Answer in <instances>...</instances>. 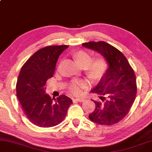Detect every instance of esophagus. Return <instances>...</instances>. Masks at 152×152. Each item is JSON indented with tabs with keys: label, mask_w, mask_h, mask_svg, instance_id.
Listing matches in <instances>:
<instances>
[{
	"label": "esophagus",
	"mask_w": 152,
	"mask_h": 152,
	"mask_svg": "<svg viewBox=\"0 0 152 152\" xmlns=\"http://www.w3.org/2000/svg\"><path fill=\"white\" fill-rule=\"evenodd\" d=\"M76 100L78 101L79 102H84L86 99H85V98H83V97H76Z\"/></svg>",
	"instance_id": "34e87169"
}]
</instances>
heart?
<instances>
[{"instance_id":"heart-1","label":"heart","mask_w":152,"mask_h":152,"mask_svg":"<svg viewBox=\"0 0 152 152\" xmlns=\"http://www.w3.org/2000/svg\"><path fill=\"white\" fill-rule=\"evenodd\" d=\"M78 64L86 71V75L93 80H97L104 75L107 71L108 64L105 58L98 56L92 58L91 53L86 50H79L74 54ZM88 82L81 80H74L69 85V89L74 94H79L87 87Z\"/></svg>"}]
</instances>
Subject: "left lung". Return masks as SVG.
Returning a JSON list of instances; mask_svg holds the SVG:
<instances>
[{
	"label": "left lung",
	"instance_id": "obj_1",
	"mask_svg": "<svg viewBox=\"0 0 152 152\" xmlns=\"http://www.w3.org/2000/svg\"><path fill=\"white\" fill-rule=\"evenodd\" d=\"M82 45L101 53L109 65L97 86L91 90L100 100H93L96 108L89 119L102 125L117 123L128 115L136 96L134 71L122 52L110 44L92 41Z\"/></svg>",
	"mask_w": 152,
	"mask_h": 152
}]
</instances>
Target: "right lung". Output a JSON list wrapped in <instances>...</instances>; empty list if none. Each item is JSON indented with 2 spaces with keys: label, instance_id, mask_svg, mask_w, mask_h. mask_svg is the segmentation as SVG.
Segmentation results:
<instances>
[{
  "label": "right lung",
  "instance_id": "right-lung-1",
  "mask_svg": "<svg viewBox=\"0 0 152 152\" xmlns=\"http://www.w3.org/2000/svg\"><path fill=\"white\" fill-rule=\"evenodd\" d=\"M69 45L46 46L35 52L24 63L17 82V96L24 115L41 128L56 126L62 122L72 101L61 95L56 99L45 94V83L53 76L58 56Z\"/></svg>",
  "mask_w": 152,
  "mask_h": 152
}]
</instances>
